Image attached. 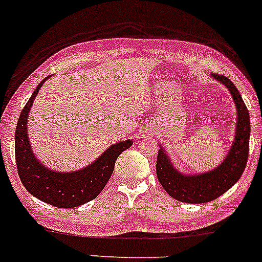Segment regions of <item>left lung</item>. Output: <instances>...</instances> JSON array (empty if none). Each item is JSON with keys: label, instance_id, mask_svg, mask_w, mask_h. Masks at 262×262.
<instances>
[{"label": "left lung", "instance_id": "left-lung-1", "mask_svg": "<svg viewBox=\"0 0 262 262\" xmlns=\"http://www.w3.org/2000/svg\"><path fill=\"white\" fill-rule=\"evenodd\" d=\"M214 79L225 85L231 93L237 110L236 135L230 152L223 163L211 172L196 176H184L169 162L166 152L158 151L156 172L161 186L172 198L179 202L201 204L214 201L239 181L248 163L250 140V116L239 90L230 79L222 74H213Z\"/></svg>", "mask_w": 262, "mask_h": 262}]
</instances>
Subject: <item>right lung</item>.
Instances as JSON below:
<instances>
[{
	"mask_svg": "<svg viewBox=\"0 0 262 262\" xmlns=\"http://www.w3.org/2000/svg\"><path fill=\"white\" fill-rule=\"evenodd\" d=\"M48 78L49 76H47L38 84L31 99L22 108L17 122L16 134H14L17 170L26 189L39 201L57 208H74L93 201L101 193L113 174L117 157L125 149L130 148L132 141L127 140L113 145L95 162L76 172H53L42 166L36 160L29 146L27 117L34 98Z\"/></svg>",
	"mask_w": 262,
	"mask_h": 262,
	"instance_id": "add662e5",
	"label": "right lung"
}]
</instances>
